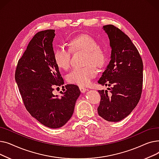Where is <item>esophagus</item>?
I'll return each mask as SVG.
<instances>
[{
    "instance_id": "1",
    "label": "esophagus",
    "mask_w": 159,
    "mask_h": 159,
    "mask_svg": "<svg viewBox=\"0 0 159 159\" xmlns=\"http://www.w3.org/2000/svg\"><path fill=\"white\" fill-rule=\"evenodd\" d=\"M79 89H80V91H81V93H84V92H86V91H87V89H86V88H84V87H82V86H80V87H79Z\"/></svg>"
}]
</instances>
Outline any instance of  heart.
<instances>
[{
	"mask_svg": "<svg viewBox=\"0 0 159 159\" xmlns=\"http://www.w3.org/2000/svg\"><path fill=\"white\" fill-rule=\"evenodd\" d=\"M70 49L61 47L54 53V59L58 68L67 70L71 64V52L81 51L86 53V64H93L97 68L103 67L107 60L104 50L98 47L97 40L88 35H81L71 39L69 43ZM97 75V70L92 65L82 68H74L66 76L71 84L84 86L89 84Z\"/></svg>",
	"mask_w": 159,
	"mask_h": 159,
	"instance_id": "obj_1",
	"label": "heart"
}]
</instances>
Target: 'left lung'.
I'll return each mask as SVG.
<instances>
[{
	"mask_svg": "<svg viewBox=\"0 0 159 159\" xmlns=\"http://www.w3.org/2000/svg\"><path fill=\"white\" fill-rule=\"evenodd\" d=\"M110 39L111 60L98 83L111 86L98 90L101 99L98 113L109 122H119L134 110L140 98L143 82V63L131 39L113 25L102 28Z\"/></svg>",
	"mask_w": 159,
	"mask_h": 159,
	"instance_id": "8db88e82",
	"label": "left lung"
}]
</instances>
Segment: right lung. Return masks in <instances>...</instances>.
<instances>
[{
    "mask_svg": "<svg viewBox=\"0 0 159 159\" xmlns=\"http://www.w3.org/2000/svg\"><path fill=\"white\" fill-rule=\"evenodd\" d=\"M54 30L38 32L20 58L15 80L24 104L31 115L44 126L59 128L71 119L80 91L68 84L61 97L53 93L64 80L54 59Z\"/></svg>",
    "mask_w": 159,
    "mask_h": 159,
    "instance_id": "add662e5",
    "label": "right lung"
}]
</instances>
